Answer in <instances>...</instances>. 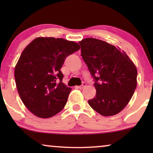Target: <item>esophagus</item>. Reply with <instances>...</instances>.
Returning <instances> with one entry per match:
<instances>
[{
    "instance_id": "1",
    "label": "esophagus",
    "mask_w": 153,
    "mask_h": 153,
    "mask_svg": "<svg viewBox=\"0 0 153 153\" xmlns=\"http://www.w3.org/2000/svg\"><path fill=\"white\" fill-rule=\"evenodd\" d=\"M85 85H86V83L83 81V82L82 83V84H81V85H79V88H80V89H82V88H84V87L85 86Z\"/></svg>"
}]
</instances>
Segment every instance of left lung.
<instances>
[{"label":"left lung","mask_w":153,"mask_h":153,"mask_svg":"<svg viewBox=\"0 0 153 153\" xmlns=\"http://www.w3.org/2000/svg\"><path fill=\"white\" fill-rule=\"evenodd\" d=\"M81 55L95 83L96 95L89 105L104 116L120 112L137 88V70L124 51L106 42L85 38L79 42Z\"/></svg>","instance_id":"obj_1"}]
</instances>
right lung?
<instances>
[{
    "instance_id": "1",
    "label": "right lung",
    "mask_w": 153,
    "mask_h": 153,
    "mask_svg": "<svg viewBox=\"0 0 153 153\" xmlns=\"http://www.w3.org/2000/svg\"><path fill=\"white\" fill-rule=\"evenodd\" d=\"M80 47L62 38L37 37L21 54L14 77L21 100L39 118H48L65 107L71 91L62 82L65 60Z\"/></svg>"
}]
</instances>
